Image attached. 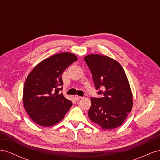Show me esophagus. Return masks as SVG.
I'll list each match as a JSON object with an SVG mask.
<instances>
[{"mask_svg": "<svg viewBox=\"0 0 160 160\" xmlns=\"http://www.w3.org/2000/svg\"><path fill=\"white\" fill-rule=\"evenodd\" d=\"M82 98H81V97L78 96V95H75V99L76 101H79V100L81 99Z\"/></svg>", "mask_w": 160, "mask_h": 160, "instance_id": "34e87169", "label": "esophagus"}]
</instances>
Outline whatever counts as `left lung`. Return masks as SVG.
Wrapping results in <instances>:
<instances>
[{
  "instance_id": "left-lung-1",
  "label": "left lung",
  "mask_w": 160,
  "mask_h": 160,
  "mask_svg": "<svg viewBox=\"0 0 160 160\" xmlns=\"http://www.w3.org/2000/svg\"><path fill=\"white\" fill-rule=\"evenodd\" d=\"M92 74L100 98L91 99L89 118L103 129H113L122 125L133 107V95L125 71L111 57L90 54L84 57Z\"/></svg>"
}]
</instances>
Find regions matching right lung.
<instances>
[{
	"mask_svg": "<svg viewBox=\"0 0 160 160\" xmlns=\"http://www.w3.org/2000/svg\"><path fill=\"white\" fill-rule=\"evenodd\" d=\"M77 57L64 52L37 64L28 75L23 88V105L28 116L42 127L54 125L64 118L72 102L61 93L62 72Z\"/></svg>",
	"mask_w": 160,
	"mask_h": 160,
	"instance_id": "right-lung-1",
	"label": "right lung"
}]
</instances>
